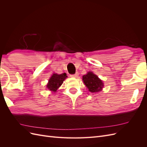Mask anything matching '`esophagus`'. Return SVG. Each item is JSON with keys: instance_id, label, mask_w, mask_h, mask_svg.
<instances>
[{"instance_id": "1", "label": "esophagus", "mask_w": 147, "mask_h": 147, "mask_svg": "<svg viewBox=\"0 0 147 147\" xmlns=\"http://www.w3.org/2000/svg\"><path fill=\"white\" fill-rule=\"evenodd\" d=\"M70 76L71 77L77 78V77H78V72H77V73H75V74H73V75H70Z\"/></svg>"}]
</instances>
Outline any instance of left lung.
I'll return each mask as SVG.
<instances>
[{
    "label": "left lung",
    "mask_w": 147,
    "mask_h": 147,
    "mask_svg": "<svg viewBox=\"0 0 147 147\" xmlns=\"http://www.w3.org/2000/svg\"><path fill=\"white\" fill-rule=\"evenodd\" d=\"M83 81L88 90L91 92H99L101 91L104 84L98 77L91 72H88L83 76Z\"/></svg>",
    "instance_id": "1"
}]
</instances>
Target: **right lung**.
<instances>
[{
  "instance_id": "1",
  "label": "right lung",
  "mask_w": 147,
  "mask_h": 147,
  "mask_svg": "<svg viewBox=\"0 0 147 147\" xmlns=\"http://www.w3.org/2000/svg\"><path fill=\"white\" fill-rule=\"evenodd\" d=\"M65 73L58 75L57 74H54L51 78L49 80L48 83L47 85V88L52 91H56V90L62 84H63L64 80L67 78Z\"/></svg>"
}]
</instances>
